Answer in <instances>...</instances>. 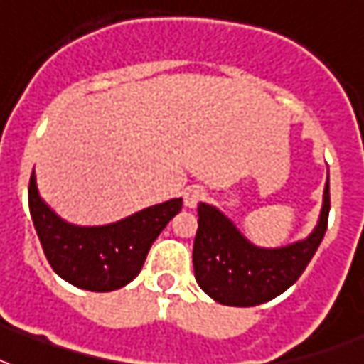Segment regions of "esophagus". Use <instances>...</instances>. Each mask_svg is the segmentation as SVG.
I'll use <instances>...</instances> for the list:
<instances>
[{
    "label": "esophagus",
    "instance_id": "1",
    "mask_svg": "<svg viewBox=\"0 0 364 364\" xmlns=\"http://www.w3.org/2000/svg\"><path fill=\"white\" fill-rule=\"evenodd\" d=\"M203 198H205V191L202 187H198V185H192V187L185 188V192H183V202L191 209L196 208Z\"/></svg>",
    "mask_w": 364,
    "mask_h": 364
}]
</instances>
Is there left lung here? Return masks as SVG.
I'll return each instance as SVG.
<instances>
[{
    "label": "left lung",
    "mask_w": 364,
    "mask_h": 364,
    "mask_svg": "<svg viewBox=\"0 0 364 364\" xmlns=\"http://www.w3.org/2000/svg\"><path fill=\"white\" fill-rule=\"evenodd\" d=\"M329 177L314 232L280 249H259L241 235L217 208L198 205V232L192 264L200 288L218 303L256 306L284 294L299 279L326 235L329 220Z\"/></svg>",
    "instance_id": "left-lung-1"
}]
</instances>
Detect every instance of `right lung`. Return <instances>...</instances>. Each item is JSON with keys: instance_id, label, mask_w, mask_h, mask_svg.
Masks as SVG:
<instances>
[{"instance_id": "obj_1", "label": "right lung", "mask_w": 364, "mask_h": 364, "mask_svg": "<svg viewBox=\"0 0 364 364\" xmlns=\"http://www.w3.org/2000/svg\"><path fill=\"white\" fill-rule=\"evenodd\" d=\"M28 194L48 264L69 284L90 291H112L136 279L153 241L183 205L181 198H173L114 224L75 226L59 218L38 196L35 172Z\"/></svg>"}]
</instances>
